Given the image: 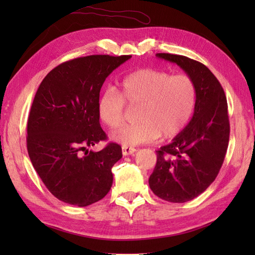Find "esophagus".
I'll return each mask as SVG.
<instances>
[{
    "instance_id": "34e87169",
    "label": "esophagus",
    "mask_w": 255,
    "mask_h": 255,
    "mask_svg": "<svg viewBox=\"0 0 255 255\" xmlns=\"http://www.w3.org/2000/svg\"><path fill=\"white\" fill-rule=\"evenodd\" d=\"M122 150H123L124 155H131V154L136 152V149L132 148V147H123Z\"/></svg>"
}]
</instances>
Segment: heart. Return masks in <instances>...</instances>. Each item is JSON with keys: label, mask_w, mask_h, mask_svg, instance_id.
Wrapping results in <instances>:
<instances>
[{"label": "heart", "mask_w": 255, "mask_h": 255, "mask_svg": "<svg viewBox=\"0 0 255 255\" xmlns=\"http://www.w3.org/2000/svg\"><path fill=\"white\" fill-rule=\"evenodd\" d=\"M138 106L137 123L112 134L123 147H134L158 139L174 137L191 119L196 104V88L186 74L171 75L154 69L128 74L117 91L106 89L97 99V115L106 127L115 129L124 122L125 105Z\"/></svg>", "instance_id": "heart-1"}]
</instances>
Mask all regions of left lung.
<instances>
[{
  "mask_svg": "<svg viewBox=\"0 0 255 255\" xmlns=\"http://www.w3.org/2000/svg\"><path fill=\"white\" fill-rule=\"evenodd\" d=\"M155 56L176 63L196 88L191 122L170 144L156 151V164L149 178L156 196L185 203L207 189L224 163L230 133L228 104L223 86L205 64L171 53Z\"/></svg>",
  "mask_w": 255,
  "mask_h": 255,
  "instance_id": "left-lung-1",
  "label": "left lung"
}]
</instances>
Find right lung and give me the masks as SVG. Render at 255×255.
<instances>
[{
  "label": "right lung",
  "instance_id": "right-lung-1",
  "mask_svg": "<svg viewBox=\"0 0 255 255\" xmlns=\"http://www.w3.org/2000/svg\"><path fill=\"white\" fill-rule=\"evenodd\" d=\"M131 56L93 55L59 64L42 80L27 123V150L32 166L59 200L85 207L110 192L112 167L123 156L110 142L94 152L89 147L106 140L97 99L106 78Z\"/></svg>",
  "mask_w": 255,
  "mask_h": 255
}]
</instances>
